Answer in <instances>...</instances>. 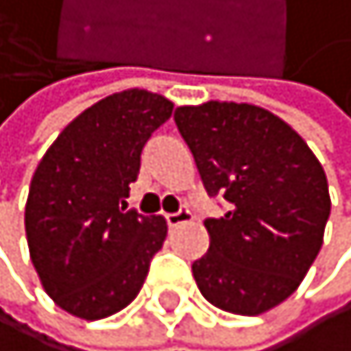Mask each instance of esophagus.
Listing matches in <instances>:
<instances>
[{
  "mask_svg": "<svg viewBox=\"0 0 351 351\" xmlns=\"http://www.w3.org/2000/svg\"><path fill=\"white\" fill-rule=\"evenodd\" d=\"M189 221H191V212L186 207H180L176 214H167L169 228H178V226H182V223H189Z\"/></svg>",
  "mask_w": 351,
  "mask_h": 351,
  "instance_id": "obj_1",
  "label": "esophagus"
}]
</instances>
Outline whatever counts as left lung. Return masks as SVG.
Listing matches in <instances>:
<instances>
[{"instance_id":"obj_1","label":"left lung","mask_w":351,"mask_h":351,"mask_svg":"<svg viewBox=\"0 0 351 351\" xmlns=\"http://www.w3.org/2000/svg\"><path fill=\"white\" fill-rule=\"evenodd\" d=\"M178 130L209 196L228 203L207 219L209 250L191 264L207 302L259 315L284 302L322 247L329 186L318 158L280 117L250 104L180 106Z\"/></svg>"}]
</instances>
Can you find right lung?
Instances as JSON below:
<instances>
[{"label": "right lung", "mask_w": 351, "mask_h": 351, "mask_svg": "<svg viewBox=\"0 0 351 351\" xmlns=\"http://www.w3.org/2000/svg\"><path fill=\"white\" fill-rule=\"evenodd\" d=\"M171 112L162 94H110L56 137L33 173L24 209L31 261L47 295L76 318L128 306L165 243L167 221L125 209V198L144 144Z\"/></svg>", "instance_id": "1"}]
</instances>
